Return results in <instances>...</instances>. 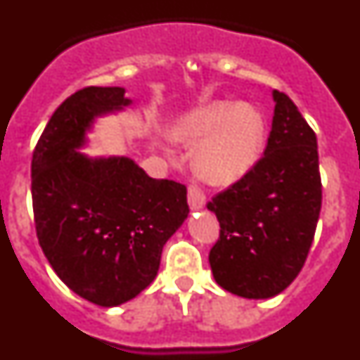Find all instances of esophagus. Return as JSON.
I'll return each instance as SVG.
<instances>
[{"mask_svg":"<svg viewBox=\"0 0 360 360\" xmlns=\"http://www.w3.org/2000/svg\"><path fill=\"white\" fill-rule=\"evenodd\" d=\"M187 200H189V207L193 211L196 209H202L205 205V195H203L200 187L196 186H189V191H187Z\"/></svg>","mask_w":360,"mask_h":360,"instance_id":"esophagus-1","label":"esophagus"}]
</instances>
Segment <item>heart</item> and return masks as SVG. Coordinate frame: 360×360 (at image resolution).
Instances as JSON below:
<instances>
[{
	"mask_svg": "<svg viewBox=\"0 0 360 360\" xmlns=\"http://www.w3.org/2000/svg\"><path fill=\"white\" fill-rule=\"evenodd\" d=\"M173 133L184 144H199L193 165L202 180L231 186L256 164L265 141V120L250 104L216 101L182 117Z\"/></svg>",
	"mask_w": 360,
	"mask_h": 360,
	"instance_id": "obj_1",
	"label": "heart"
}]
</instances>
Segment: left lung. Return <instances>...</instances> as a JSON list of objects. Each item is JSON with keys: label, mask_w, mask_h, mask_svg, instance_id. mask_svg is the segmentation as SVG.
I'll use <instances>...</instances> for the list:
<instances>
[{"label": "left lung", "mask_w": 360, "mask_h": 360, "mask_svg": "<svg viewBox=\"0 0 360 360\" xmlns=\"http://www.w3.org/2000/svg\"><path fill=\"white\" fill-rule=\"evenodd\" d=\"M265 155L207 209L219 221L209 252L219 287L247 299L278 295L307 262L321 212L317 139L290 97L272 91Z\"/></svg>", "instance_id": "obj_1"}]
</instances>
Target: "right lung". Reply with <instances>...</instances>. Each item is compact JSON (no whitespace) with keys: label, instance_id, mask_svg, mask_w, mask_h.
<instances>
[{"label":"right lung","instance_id":"1","mask_svg":"<svg viewBox=\"0 0 360 360\" xmlns=\"http://www.w3.org/2000/svg\"><path fill=\"white\" fill-rule=\"evenodd\" d=\"M119 86H88L53 111L32 155L37 240L63 283L117 307L157 278L162 249L189 214L187 189L155 180L128 157L77 151L97 117L129 106Z\"/></svg>","mask_w":360,"mask_h":360}]
</instances>
